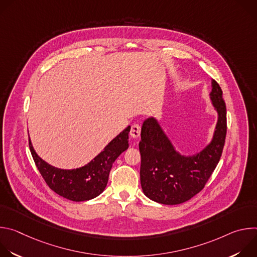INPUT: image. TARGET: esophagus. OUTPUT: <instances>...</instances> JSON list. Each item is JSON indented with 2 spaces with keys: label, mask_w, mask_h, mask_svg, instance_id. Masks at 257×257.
Masks as SVG:
<instances>
[{
  "label": "esophagus",
  "mask_w": 257,
  "mask_h": 257,
  "mask_svg": "<svg viewBox=\"0 0 257 257\" xmlns=\"http://www.w3.org/2000/svg\"><path fill=\"white\" fill-rule=\"evenodd\" d=\"M140 131H141V127L139 124H133L131 126V130H130V135L133 138H137L140 135Z\"/></svg>",
  "instance_id": "1"
}]
</instances>
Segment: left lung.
I'll return each instance as SVG.
<instances>
[{
	"label": "left lung",
	"mask_w": 257,
	"mask_h": 257,
	"mask_svg": "<svg viewBox=\"0 0 257 257\" xmlns=\"http://www.w3.org/2000/svg\"><path fill=\"white\" fill-rule=\"evenodd\" d=\"M211 102L217 122L211 141L194 156L178 153L158 120L149 118L141 128L140 183L150 199L175 205L191 199L200 192L222 157L227 134V111L223 91L211 80Z\"/></svg>",
	"instance_id": "left-lung-1"
}]
</instances>
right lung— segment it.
Listing matches in <instances>:
<instances>
[{"instance_id":"obj_1","label":"right lung","mask_w":257,"mask_h":257,"mask_svg":"<svg viewBox=\"0 0 257 257\" xmlns=\"http://www.w3.org/2000/svg\"><path fill=\"white\" fill-rule=\"evenodd\" d=\"M129 132L130 126L117 135L91 162L73 170L58 169L46 163L33 150L30 139L29 149L38 170L53 191L72 201H85L104 190L113 163L128 149Z\"/></svg>"}]
</instances>
